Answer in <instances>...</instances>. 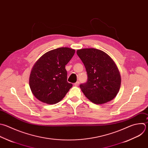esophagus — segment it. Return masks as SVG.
Returning a JSON list of instances; mask_svg holds the SVG:
<instances>
[{
    "mask_svg": "<svg viewBox=\"0 0 148 148\" xmlns=\"http://www.w3.org/2000/svg\"><path fill=\"white\" fill-rule=\"evenodd\" d=\"M79 81H77L75 83H74V85L75 86H78V85H79Z\"/></svg>",
    "mask_w": 148,
    "mask_h": 148,
    "instance_id": "34e87169",
    "label": "esophagus"
}]
</instances>
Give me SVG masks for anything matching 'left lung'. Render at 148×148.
<instances>
[{"label": "left lung", "instance_id": "obj_1", "mask_svg": "<svg viewBox=\"0 0 148 148\" xmlns=\"http://www.w3.org/2000/svg\"><path fill=\"white\" fill-rule=\"evenodd\" d=\"M85 67L88 79L79 86L88 99L95 104H103L113 99L118 93L121 77L111 58L94 48L77 51Z\"/></svg>", "mask_w": 148, "mask_h": 148}]
</instances>
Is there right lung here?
I'll return each instance as SVG.
<instances>
[{"mask_svg":"<svg viewBox=\"0 0 148 148\" xmlns=\"http://www.w3.org/2000/svg\"><path fill=\"white\" fill-rule=\"evenodd\" d=\"M75 53L69 47H59L45 53L34 66L29 86L34 95L47 104H55L65 96L73 84L67 82L66 65Z\"/></svg>","mask_w":148,"mask_h":148,"instance_id":"1","label":"right lung"}]
</instances>
